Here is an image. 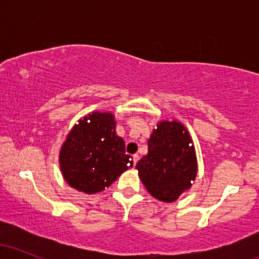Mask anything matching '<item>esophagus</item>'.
I'll use <instances>...</instances> for the list:
<instances>
[{
	"instance_id": "1",
	"label": "esophagus",
	"mask_w": 259,
	"mask_h": 259,
	"mask_svg": "<svg viewBox=\"0 0 259 259\" xmlns=\"http://www.w3.org/2000/svg\"><path fill=\"white\" fill-rule=\"evenodd\" d=\"M139 158H140V156L138 153H135L133 156V160H134V164H136V163H138V160H139Z\"/></svg>"
}]
</instances>
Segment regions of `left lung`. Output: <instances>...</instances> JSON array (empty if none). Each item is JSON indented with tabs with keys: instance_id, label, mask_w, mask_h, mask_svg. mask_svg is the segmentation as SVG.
<instances>
[{
	"instance_id": "8db88e82",
	"label": "left lung",
	"mask_w": 259,
	"mask_h": 259,
	"mask_svg": "<svg viewBox=\"0 0 259 259\" xmlns=\"http://www.w3.org/2000/svg\"><path fill=\"white\" fill-rule=\"evenodd\" d=\"M136 169L154 198L177 201L197 175L195 146L186 127L178 120L159 121L148 140V152L139 160Z\"/></svg>"
}]
</instances>
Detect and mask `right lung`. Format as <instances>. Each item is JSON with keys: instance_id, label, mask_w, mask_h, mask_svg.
<instances>
[{"instance_id": "obj_1", "label": "right lung", "mask_w": 259, "mask_h": 259, "mask_svg": "<svg viewBox=\"0 0 259 259\" xmlns=\"http://www.w3.org/2000/svg\"><path fill=\"white\" fill-rule=\"evenodd\" d=\"M64 180L85 194H97L133 167L111 112H92L73 126L59 151Z\"/></svg>"}]
</instances>
